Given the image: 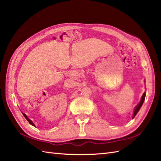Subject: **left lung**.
Returning a JSON list of instances; mask_svg holds the SVG:
<instances>
[{
  "label": "left lung",
  "instance_id": "left-lung-1",
  "mask_svg": "<svg viewBox=\"0 0 161 161\" xmlns=\"http://www.w3.org/2000/svg\"><path fill=\"white\" fill-rule=\"evenodd\" d=\"M145 96H146V92H144V94L141 97V102H140L138 103V104H137V106L135 107V108H134V114H133V116H132V118H134V117L136 116V114L138 112L139 110L141 109V106H142L143 104V102L144 101V99H145Z\"/></svg>",
  "mask_w": 161,
  "mask_h": 161
}]
</instances>
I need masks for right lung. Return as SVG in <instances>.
Segmentation results:
<instances>
[{"instance_id":"1","label":"right lung","mask_w":161,"mask_h":161,"mask_svg":"<svg viewBox=\"0 0 161 161\" xmlns=\"http://www.w3.org/2000/svg\"><path fill=\"white\" fill-rule=\"evenodd\" d=\"M23 116H25V118H26V119H27V121H28V122H29V124H31V125H33V126H35V124H33V122H32V121H31V120H30V119H29V118H27V115H26V114H24V113H23Z\"/></svg>"}]
</instances>
